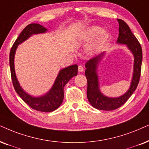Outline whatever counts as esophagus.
Masks as SVG:
<instances>
[{
  "label": "esophagus",
  "mask_w": 149,
  "mask_h": 149,
  "mask_svg": "<svg viewBox=\"0 0 149 149\" xmlns=\"http://www.w3.org/2000/svg\"><path fill=\"white\" fill-rule=\"evenodd\" d=\"M78 71L79 72H82L84 71V67L82 65H79L78 66Z\"/></svg>",
  "instance_id": "obj_1"
}]
</instances>
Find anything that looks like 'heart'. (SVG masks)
Here are the masks:
<instances>
[{"label":"heart","instance_id":"1","mask_svg":"<svg viewBox=\"0 0 149 149\" xmlns=\"http://www.w3.org/2000/svg\"><path fill=\"white\" fill-rule=\"evenodd\" d=\"M96 32L97 33H96V35H95V39H94L93 43L91 44L92 49L96 48L99 45L100 43L102 42V41L106 38L107 35L105 30L104 29L98 30V27H96V26H92V27H90L87 30H86L85 34H84V37L90 38L93 36Z\"/></svg>","mask_w":149,"mask_h":149}]
</instances>
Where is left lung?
I'll return each mask as SVG.
<instances>
[{
  "label": "left lung",
  "mask_w": 149,
  "mask_h": 149,
  "mask_svg": "<svg viewBox=\"0 0 149 149\" xmlns=\"http://www.w3.org/2000/svg\"><path fill=\"white\" fill-rule=\"evenodd\" d=\"M118 22L119 23V36L117 42L127 45L135 58L133 79L129 89L125 94L116 98L108 97L100 91L98 78L96 73L97 65L104 53H102L86 62L84 74L87 80V98L92 107L99 110L112 111L122 106L136 89L140 78L142 61V47L136 37L131 32L128 24L121 19H118Z\"/></svg>",
  "instance_id": "8db88e82"
}]
</instances>
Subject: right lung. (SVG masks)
Here are the masks:
<instances>
[{"label": "right lung", "mask_w": 149, "mask_h": 149, "mask_svg": "<svg viewBox=\"0 0 149 149\" xmlns=\"http://www.w3.org/2000/svg\"><path fill=\"white\" fill-rule=\"evenodd\" d=\"M47 29L40 24L31 23L24 28L15 41L9 53V66L14 89L24 102L34 110L42 112H52L61 106L64 99V87L71 78L78 74V65H73L62 69L51 90L46 95L39 97H32L26 93L17 80L14 69V56L18 45L36 33H45Z\"/></svg>", "instance_id": "add662e5"}]
</instances>
